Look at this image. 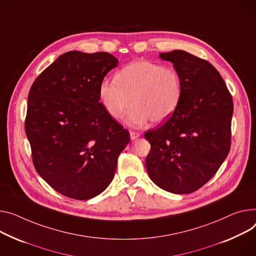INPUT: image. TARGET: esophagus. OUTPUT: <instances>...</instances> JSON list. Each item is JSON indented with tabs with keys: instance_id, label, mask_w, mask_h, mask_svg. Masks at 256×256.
<instances>
[{
	"instance_id": "34e87169",
	"label": "esophagus",
	"mask_w": 256,
	"mask_h": 256,
	"mask_svg": "<svg viewBox=\"0 0 256 256\" xmlns=\"http://www.w3.org/2000/svg\"><path fill=\"white\" fill-rule=\"evenodd\" d=\"M130 140H136V139H138L139 137H140V134L139 132H130Z\"/></svg>"
}]
</instances>
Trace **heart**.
Listing matches in <instances>:
<instances>
[{
	"mask_svg": "<svg viewBox=\"0 0 256 256\" xmlns=\"http://www.w3.org/2000/svg\"><path fill=\"white\" fill-rule=\"evenodd\" d=\"M102 106L113 118H119L132 102L124 120L134 126L160 124L172 116L181 98L178 74L166 66L149 60H136L98 85Z\"/></svg>",
	"mask_w": 256,
	"mask_h": 256,
	"instance_id": "obj_1",
	"label": "heart"
}]
</instances>
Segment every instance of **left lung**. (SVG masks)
<instances>
[{
	"instance_id": "8db88e82",
	"label": "left lung",
	"mask_w": 256,
	"mask_h": 256,
	"mask_svg": "<svg viewBox=\"0 0 256 256\" xmlns=\"http://www.w3.org/2000/svg\"><path fill=\"white\" fill-rule=\"evenodd\" d=\"M171 62L181 81L177 109L145 138L150 179L162 190L186 194L206 184L218 171L230 148L232 96L215 68L184 50L160 54Z\"/></svg>"
}]
</instances>
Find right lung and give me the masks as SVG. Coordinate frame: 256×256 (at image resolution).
<instances>
[{
	"mask_svg": "<svg viewBox=\"0 0 256 256\" xmlns=\"http://www.w3.org/2000/svg\"><path fill=\"white\" fill-rule=\"evenodd\" d=\"M118 60L108 52L69 51L32 83L26 134L38 174L58 192L85 200L114 178L130 132L100 103L98 85Z\"/></svg>",
	"mask_w": 256,
	"mask_h": 256,
	"instance_id": "add662e5",
	"label": "right lung"
}]
</instances>
